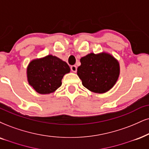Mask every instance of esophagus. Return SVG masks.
<instances>
[{
    "instance_id": "esophagus-1",
    "label": "esophagus",
    "mask_w": 149,
    "mask_h": 149,
    "mask_svg": "<svg viewBox=\"0 0 149 149\" xmlns=\"http://www.w3.org/2000/svg\"><path fill=\"white\" fill-rule=\"evenodd\" d=\"M71 70L73 72H77V67L76 65H72L71 66Z\"/></svg>"
}]
</instances>
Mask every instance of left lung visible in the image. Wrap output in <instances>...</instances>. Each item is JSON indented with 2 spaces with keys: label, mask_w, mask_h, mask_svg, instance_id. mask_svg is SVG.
Listing matches in <instances>:
<instances>
[{
  "label": "left lung",
  "mask_w": 149,
  "mask_h": 149,
  "mask_svg": "<svg viewBox=\"0 0 149 149\" xmlns=\"http://www.w3.org/2000/svg\"><path fill=\"white\" fill-rule=\"evenodd\" d=\"M80 62L77 75L83 86L90 91L100 94L105 93L118 80L119 63L109 53H90L81 58Z\"/></svg>",
  "instance_id": "left-lung-1"
}]
</instances>
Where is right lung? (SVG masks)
Instances as JSON below:
<instances>
[{"instance_id":"add662e5","label":"right lung","mask_w":149,"mask_h":149,"mask_svg":"<svg viewBox=\"0 0 149 149\" xmlns=\"http://www.w3.org/2000/svg\"><path fill=\"white\" fill-rule=\"evenodd\" d=\"M70 72L67 63L52 54L35 58L27 68L28 84L41 95L54 93L61 86V80Z\"/></svg>"}]
</instances>
